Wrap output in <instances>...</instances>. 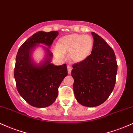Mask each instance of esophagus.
Here are the masks:
<instances>
[{
    "mask_svg": "<svg viewBox=\"0 0 133 133\" xmlns=\"http://www.w3.org/2000/svg\"><path fill=\"white\" fill-rule=\"evenodd\" d=\"M71 71H72V68H71V66L69 65H68V74H71Z\"/></svg>",
    "mask_w": 133,
    "mask_h": 133,
    "instance_id": "obj_1",
    "label": "esophagus"
}]
</instances>
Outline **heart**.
Instances as JSON below:
<instances>
[{
  "label": "heart",
  "instance_id": "obj_1",
  "mask_svg": "<svg viewBox=\"0 0 133 133\" xmlns=\"http://www.w3.org/2000/svg\"><path fill=\"white\" fill-rule=\"evenodd\" d=\"M93 46L94 40L91 36L71 34L59 38L54 54L57 57L62 59L64 54L69 53V59L71 62L79 63L90 56Z\"/></svg>",
  "mask_w": 133,
  "mask_h": 133
}]
</instances>
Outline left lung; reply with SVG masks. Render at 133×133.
Segmentation results:
<instances>
[{
    "mask_svg": "<svg viewBox=\"0 0 133 133\" xmlns=\"http://www.w3.org/2000/svg\"><path fill=\"white\" fill-rule=\"evenodd\" d=\"M94 40L92 52L85 61L74 64L71 75L77 101L85 107L100 105L113 91L117 64L113 49L103 38L91 32Z\"/></svg>",
    "mask_w": 133,
    "mask_h": 133,
    "instance_id": "left-lung-1",
    "label": "left lung"
}]
</instances>
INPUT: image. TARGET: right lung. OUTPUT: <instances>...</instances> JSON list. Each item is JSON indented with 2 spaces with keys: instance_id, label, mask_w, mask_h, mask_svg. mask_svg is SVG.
Wrapping results in <instances>:
<instances>
[{
  "instance_id": "right-lung-1",
  "label": "right lung",
  "mask_w": 133,
  "mask_h": 133,
  "mask_svg": "<svg viewBox=\"0 0 133 133\" xmlns=\"http://www.w3.org/2000/svg\"><path fill=\"white\" fill-rule=\"evenodd\" d=\"M58 35L57 31L36 32L23 43L17 52L14 68L17 90L23 98L35 107L52 105L57 97L60 84L68 74L65 64L55 65L51 63L53 54L50 48ZM39 44L42 45L45 57L36 64L31 55L36 48L41 46Z\"/></svg>"
}]
</instances>
